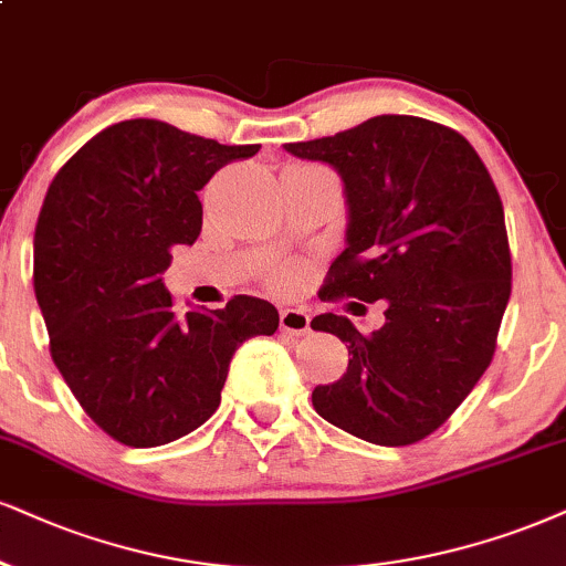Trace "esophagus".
Here are the masks:
<instances>
[{
    "label": "esophagus",
    "mask_w": 566,
    "mask_h": 566,
    "mask_svg": "<svg viewBox=\"0 0 566 566\" xmlns=\"http://www.w3.org/2000/svg\"><path fill=\"white\" fill-rule=\"evenodd\" d=\"M281 331L289 336H306L310 333V315L304 310H281Z\"/></svg>",
    "instance_id": "34e87169"
}]
</instances>
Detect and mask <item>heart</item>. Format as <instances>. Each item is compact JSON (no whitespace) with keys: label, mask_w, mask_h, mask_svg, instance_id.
Instances as JSON below:
<instances>
[{"label":"heart","mask_w":566,"mask_h":566,"mask_svg":"<svg viewBox=\"0 0 566 566\" xmlns=\"http://www.w3.org/2000/svg\"><path fill=\"white\" fill-rule=\"evenodd\" d=\"M294 281H296V270L294 268L275 270V272H272V277H270V283L275 285V289H285V285H291Z\"/></svg>","instance_id":"obj_1"}]
</instances>
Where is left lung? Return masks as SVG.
Wrapping results in <instances>:
<instances>
[{
    "label": "left lung",
    "instance_id": "1",
    "mask_svg": "<svg viewBox=\"0 0 566 566\" xmlns=\"http://www.w3.org/2000/svg\"><path fill=\"white\" fill-rule=\"evenodd\" d=\"M285 149L333 165L344 180L346 249L323 298L386 304V323L369 336L333 312L312 319L352 357L344 378L312 390V403L361 441H422L483 378L512 294L491 172L462 134L415 115L369 117Z\"/></svg>",
    "mask_w": 566,
    "mask_h": 566
}]
</instances>
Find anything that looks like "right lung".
Here are the masks:
<instances>
[{
	"label": "right lung",
	"instance_id": "obj_1",
	"mask_svg": "<svg viewBox=\"0 0 566 566\" xmlns=\"http://www.w3.org/2000/svg\"><path fill=\"white\" fill-rule=\"evenodd\" d=\"M256 151L138 117L83 144L49 186L33 233L49 352L115 441L151 449L197 430L220 407L235 348L277 331L264 298L184 315L163 283L170 249L201 233L197 191Z\"/></svg>",
	"mask_w": 566,
	"mask_h": 566
}]
</instances>
